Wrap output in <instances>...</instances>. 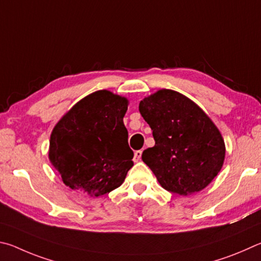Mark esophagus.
<instances>
[{
  "instance_id": "1",
  "label": "esophagus",
  "mask_w": 261,
  "mask_h": 261,
  "mask_svg": "<svg viewBox=\"0 0 261 261\" xmlns=\"http://www.w3.org/2000/svg\"><path fill=\"white\" fill-rule=\"evenodd\" d=\"M141 157H142V151H141V150H139V151H135V152H134L133 161H134L135 163H138V162L141 161Z\"/></svg>"
}]
</instances>
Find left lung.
<instances>
[{"mask_svg":"<svg viewBox=\"0 0 261 261\" xmlns=\"http://www.w3.org/2000/svg\"><path fill=\"white\" fill-rule=\"evenodd\" d=\"M139 110L156 142L144 150L142 161L159 185L181 196L206 188L226 156L225 141L212 119L194 100L172 89L144 97Z\"/></svg>","mask_w":261,"mask_h":261,"instance_id":"obj_1","label":"left lung"}]
</instances>
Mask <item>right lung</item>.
Segmentation results:
<instances>
[{
	"instance_id": "right-lung-1",
	"label": "right lung",
	"mask_w": 261,
	"mask_h": 261,
	"mask_svg": "<svg viewBox=\"0 0 261 261\" xmlns=\"http://www.w3.org/2000/svg\"><path fill=\"white\" fill-rule=\"evenodd\" d=\"M123 96L103 89L75 103L55 125L49 161L72 190L98 197L122 185L133 167Z\"/></svg>"
}]
</instances>
